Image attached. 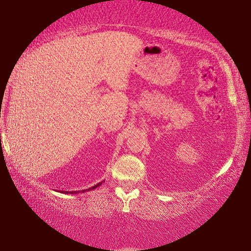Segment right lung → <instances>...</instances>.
I'll return each mask as SVG.
<instances>
[{
  "instance_id": "right-lung-1",
  "label": "right lung",
  "mask_w": 251,
  "mask_h": 251,
  "mask_svg": "<svg viewBox=\"0 0 251 251\" xmlns=\"http://www.w3.org/2000/svg\"><path fill=\"white\" fill-rule=\"evenodd\" d=\"M101 184H103V181L99 182V184L95 185V186H93V187H91V188H88V189H85V190H82V192L84 193V192H88V190H93V189L97 188V187H99V186H100ZM63 193H65V194H69V192H63ZM76 193H79V192H70V194H76Z\"/></svg>"
}]
</instances>
